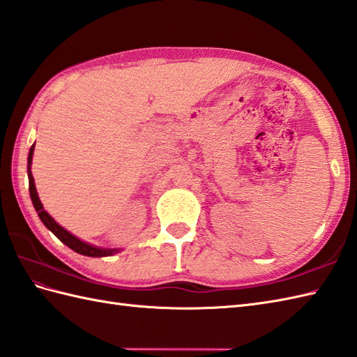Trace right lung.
I'll return each mask as SVG.
<instances>
[{
    "instance_id": "add662e5",
    "label": "right lung",
    "mask_w": 357,
    "mask_h": 357,
    "mask_svg": "<svg viewBox=\"0 0 357 357\" xmlns=\"http://www.w3.org/2000/svg\"><path fill=\"white\" fill-rule=\"evenodd\" d=\"M33 151H35V144L30 147V152H29V164H27V173H29V190H30V197H31V202L35 205V210L38 211V216L39 219L43 220L44 225L52 231V233L61 240L62 243H65L68 248H71L73 251H76L82 255H88V257H107V255H112L117 250H103V248H97L93 245H88L85 242H82L77 237H74L73 234H70L68 231L63 229L59 223H56L54 219L50 216V214L44 210L43 204H40L39 197H38V192H36V187H35V179L31 176V156H33Z\"/></svg>"
}]
</instances>
